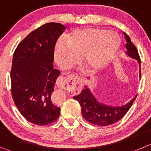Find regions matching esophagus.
I'll use <instances>...</instances> for the list:
<instances>
[{
	"mask_svg": "<svg viewBox=\"0 0 151 151\" xmlns=\"http://www.w3.org/2000/svg\"><path fill=\"white\" fill-rule=\"evenodd\" d=\"M80 80L77 76L70 75L68 77H59L56 80V86L59 88H64L68 91H74L77 89Z\"/></svg>",
	"mask_w": 151,
	"mask_h": 151,
	"instance_id": "obj_1",
	"label": "esophagus"
}]
</instances>
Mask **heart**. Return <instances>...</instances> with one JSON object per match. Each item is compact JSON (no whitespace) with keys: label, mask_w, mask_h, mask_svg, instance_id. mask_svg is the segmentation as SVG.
Returning a JSON list of instances; mask_svg holds the SVG:
<instances>
[{"label":"heart","mask_w":151,"mask_h":151,"mask_svg":"<svg viewBox=\"0 0 151 151\" xmlns=\"http://www.w3.org/2000/svg\"><path fill=\"white\" fill-rule=\"evenodd\" d=\"M119 46V37L107 29H77L66 36L65 44L56 45L55 60L62 68H68L80 57V61L88 68L95 70L110 61Z\"/></svg>","instance_id":"1"}]
</instances>
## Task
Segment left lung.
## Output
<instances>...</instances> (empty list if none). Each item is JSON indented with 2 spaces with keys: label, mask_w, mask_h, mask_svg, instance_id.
<instances>
[{
  "label": "left lung",
  "mask_w": 151,
  "mask_h": 151,
  "mask_svg": "<svg viewBox=\"0 0 151 151\" xmlns=\"http://www.w3.org/2000/svg\"><path fill=\"white\" fill-rule=\"evenodd\" d=\"M124 34L127 39L126 47L127 51H126V53L131 58L138 60L141 77V60L137 48L131 42L128 35L125 33H124ZM136 97L137 95L125 105L112 106L98 102L91 94L89 88L86 86L80 94L73 97V98L79 102L81 106L83 116L87 122L98 126H109L120 121L126 115L131 106L133 105Z\"/></svg>",
  "instance_id": "left-lung-1"
}]
</instances>
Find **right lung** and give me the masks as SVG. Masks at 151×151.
<instances>
[{"mask_svg": "<svg viewBox=\"0 0 151 151\" xmlns=\"http://www.w3.org/2000/svg\"><path fill=\"white\" fill-rule=\"evenodd\" d=\"M65 29L47 23L28 34L15 49L10 72L11 93L22 116L34 124H50L60 116L51 95L60 71L53 68L55 45Z\"/></svg>", "mask_w": 151, "mask_h": 151, "instance_id": "add662e5", "label": "right lung"}]
</instances>
